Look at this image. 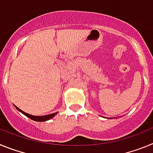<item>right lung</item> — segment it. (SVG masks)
Listing matches in <instances>:
<instances>
[{
	"instance_id": "add662e5",
	"label": "right lung",
	"mask_w": 153,
	"mask_h": 153,
	"mask_svg": "<svg viewBox=\"0 0 153 153\" xmlns=\"http://www.w3.org/2000/svg\"><path fill=\"white\" fill-rule=\"evenodd\" d=\"M15 107L17 108V109H18L19 111H21V113H23V114H24V115H25V116H27V117H29V118L31 119V120H34V121H37V122H44V121H47V120H51V119H52L53 117H54L55 115L56 114V113H53V114L47 115V116H42V117H36V116H32V115L28 114V113H25V112L22 111L21 109H20L18 107H17V106H15Z\"/></svg>"
}]
</instances>
